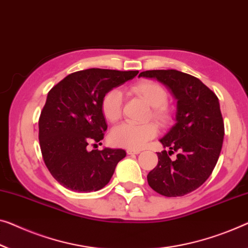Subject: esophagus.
Returning a JSON list of instances; mask_svg holds the SVG:
<instances>
[{
    "instance_id": "1",
    "label": "esophagus",
    "mask_w": 248,
    "mask_h": 248,
    "mask_svg": "<svg viewBox=\"0 0 248 248\" xmlns=\"http://www.w3.org/2000/svg\"><path fill=\"white\" fill-rule=\"evenodd\" d=\"M127 154H128V155H138V154H140V150H131V149H128V150H127Z\"/></svg>"
}]
</instances>
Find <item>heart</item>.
Returning <instances> with one entry per match:
<instances>
[{
  "label": "heart",
  "mask_w": 248,
  "mask_h": 248,
  "mask_svg": "<svg viewBox=\"0 0 248 248\" xmlns=\"http://www.w3.org/2000/svg\"><path fill=\"white\" fill-rule=\"evenodd\" d=\"M131 93L141 98L151 107L150 116L161 125L167 124L171 119V111L166 105L168 94L159 83L155 81H142L129 88ZM101 112L109 123H116L123 114V94L117 89L107 92L101 99ZM157 135V127L154 124H134L124 123L114 127L110 132L112 145L138 150Z\"/></svg>",
  "instance_id": "1"
}]
</instances>
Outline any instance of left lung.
<instances>
[{
    "mask_svg": "<svg viewBox=\"0 0 248 248\" xmlns=\"http://www.w3.org/2000/svg\"><path fill=\"white\" fill-rule=\"evenodd\" d=\"M139 77L155 78L177 99L176 124L160 142L158 164L147 176L149 186L166 197H180L204 184L218 160L224 120L217 95L201 80L177 70H148ZM178 151L176 160H170Z\"/></svg>",
    "mask_w": 248,
    "mask_h": 248,
    "instance_id": "left-lung-1",
    "label": "left lung"
}]
</instances>
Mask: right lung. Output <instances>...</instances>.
Wrapping results in <instances>:
<instances>
[{"instance_id": "add662e5", "label": "right lung", "mask_w": 248, "mask_h": 248, "mask_svg": "<svg viewBox=\"0 0 248 248\" xmlns=\"http://www.w3.org/2000/svg\"><path fill=\"white\" fill-rule=\"evenodd\" d=\"M138 71L87 69L73 72L51 89L39 119V141L51 175L73 191H97L110 182L123 149L89 151L107 130L101 99Z\"/></svg>"}]
</instances>
